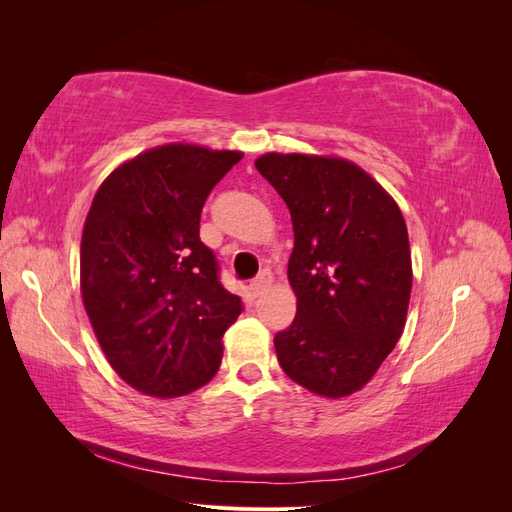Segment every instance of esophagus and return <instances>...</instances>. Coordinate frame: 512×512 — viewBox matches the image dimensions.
Listing matches in <instances>:
<instances>
[{"label":"esophagus","instance_id":"esophagus-1","mask_svg":"<svg viewBox=\"0 0 512 512\" xmlns=\"http://www.w3.org/2000/svg\"><path fill=\"white\" fill-rule=\"evenodd\" d=\"M271 282H273L271 271H262V273L256 277V280L250 284V294H252V297H254V299L260 297V294L271 286Z\"/></svg>","mask_w":512,"mask_h":512}]
</instances>
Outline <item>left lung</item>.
Returning <instances> with one entry per match:
<instances>
[{
  "label": "left lung",
  "mask_w": 512,
  "mask_h": 512,
  "mask_svg": "<svg viewBox=\"0 0 512 512\" xmlns=\"http://www.w3.org/2000/svg\"><path fill=\"white\" fill-rule=\"evenodd\" d=\"M254 164L284 198L294 230L288 280L297 316L273 339L277 361L307 391L346 397L404 333L412 290L404 215L348 160L265 153Z\"/></svg>",
  "instance_id": "8db88e82"
}]
</instances>
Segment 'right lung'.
<instances>
[{"label":"right lung","instance_id":"right-lung-1","mask_svg":"<svg viewBox=\"0 0 512 512\" xmlns=\"http://www.w3.org/2000/svg\"><path fill=\"white\" fill-rule=\"evenodd\" d=\"M239 151L162 145L115 168L81 239V292L100 348L136 391L188 395L222 363L243 303L200 241V211Z\"/></svg>","mask_w":512,"mask_h":512}]
</instances>
